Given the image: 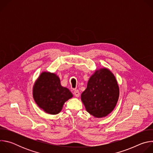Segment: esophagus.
Here are the masks:
<instances>
[{
    "mask_svg": "<svg viewBox=\"0 0 153 153\" xmlns=\"http://www.w3.org/2000/svg\"><path fill=\"white\" fill-rule=\"evenodd\" d=\"M73 94H74V95L76 97H78L80 96V93H79V90H75V91H74Z\"/></svg>",
    "mask_w": 153,
    "mask_h": 153,
    "instance_id": "esophagus-1",
    "label": "esophagus"
}]
</instances>
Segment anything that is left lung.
<instances>
[{"instance_id":"8db88e82","label":"left lung","mask_w":153,"mask_h":153,"mask_svg":"<svg viewBox=\"0 0 153 153\" xmlns=\"http://www.w3.org/2000/svg\"><path fill=\"white\" fill-rule=\"evenodd\" d=\"M119 97V87L114 74L106 68L96 70L90 77L81 100L86 111L96 118L110 114Z\"/></svg>"}]
</instances>
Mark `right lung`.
<instances>
[{
    "label": "right lung",
    "instance_id": "add662e5",
    "mask_svg": "<svg viewBox=\"0 0 153 153\" xmlns=\"http://www.w3.org/2000/svg\"><path fill=\"white\" fill-rule=\"evenodd\" d=\"M33 96L41 110L54 115L62 111L64 103L73 95L67 88L61 85L56 74L43 71L34 82Z\"/></svg>",
    "mask_w": 153,
    "mask_h": 153
}]
</instances>
